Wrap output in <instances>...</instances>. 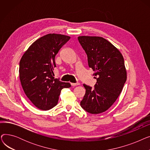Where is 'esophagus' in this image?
<instances>
[{"instance_id": "esophagus-1", "label": "esophagus", "mask_w": 150, "mask_h": 150, "mask_svg": "<svg viewBox=\"0 0 150 150\" xmlns=\"http://www.w3.org/2000/svg\"><path fill=\"white\" fill-rule=\"evenodd\" d=\"M71 85H72V86H78V85H80V83H71Z\"/></svg>"}]
</instances>
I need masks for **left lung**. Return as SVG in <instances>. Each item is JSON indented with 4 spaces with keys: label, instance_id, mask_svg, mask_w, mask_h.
Instances as JSON below:
<instances>
[{
    "label": "left lung",
    "instance_id": "obj_1",
    "mask_svg": "<svg viewBox=\"0 0 150 150\" xmlns=\"http://www.w3.org/2000/svg\"><path fill=\"white\" fill-rule=\"evenodd\" d=\"M78 39L97 80L93 88L83 84L86 93L80 105L92 114L103 112L119 97L127 81L123 57L114 45L102 37L82 36Z\"/></svg>",
    "mask_w": 150,
    "mask_h": 150
}]
</instances>
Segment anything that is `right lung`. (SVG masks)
Instances as JSON below:
<instances>
[{"instance_id": "1", "label": "right lung", "mask_w": 150, "mask_h": 150, "mask_svg": "<svg viewBox=\"0 0 150 150\" xmlns=\"http://www.w3.org/2000/svg\"><path fill=\"white\" fill-rule=\"evenodd\" d=\"M70 37L60 34H48L31 44L19 62L20 81L25 95L36 108L47 111L58 103L63 88L69 83L54 78V58Z\"/></svg>"}]
</instances>
